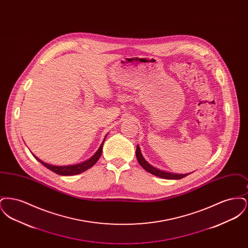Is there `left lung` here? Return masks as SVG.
<instances>
[{"label": "left lung", "instance_id": "1", "mask_svg": "<svg viewBox=\"0 0 248 248\" xmlns=\"http://www.w3.org/2000/svg\"><path fill=\"white\" fill-rule=\"evenodd\" d=\"M136 156L137 159L139 161V164L141 165L142 167L148 171L149 173L153 174L156 177H162V178H166V179H180L182 177H185L188 176L189 174H185V175H177V174H172V173H168V172H165L162 170H159L157 168L154 167L153 165H150L142 156L141 153H140V149L139 147V145L137 146V151H136Z\"/></svg>", "mask_w": 248, "mask_h": 248}]
</instances>
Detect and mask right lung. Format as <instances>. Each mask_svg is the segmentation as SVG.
Masks as SVG:
<instances>
[{"instance_id":"add662e5","label":"right lung","mask_w":248,"mask_h":248,"mask_svg":"<svg viewBox=\"0 0 248 248\" xmlns=\"http://www.w3.org/2000/svg\"><path fill=\"white\" fill-rule=\"evenodd\" d=\"M104 141L102 142V144L100 145L99 149L97 150V152L95 153V154H94L92 158H90L86 162H83L82 164H78V165H68V166H56V165H49V164L43 162L42 160L37 158L34 154H33V156L35 157L36 160H38L42 165H45L49 170L55 172L58 175H60V176L77 175V174L83 173L84 171H86L87 169L91 168L98 161V159L100 158V155L102 154V148H103Z\"/></svg>"}]
</instances>
